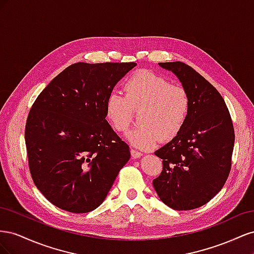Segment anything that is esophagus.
Masks as SVG:
<instances>
[{"label": "esophagus", "mask_w": 254, "mask_h": 254, "mask_svg": "<svg viewBox=\"0 0 254 254\" xmlns=\"http://www.w3.org/2000/svg\"><path fill=\"white\" fill-rule=\"evenodd\" d=\"M130 152H131V156H132V158H134V159H136V158H140V157H142V156H143V153H142L141 151H139V150H135V149H132V148H131V150H130Z\"/></svg>", "instance_id": "esophagus-1"}]
</instances>
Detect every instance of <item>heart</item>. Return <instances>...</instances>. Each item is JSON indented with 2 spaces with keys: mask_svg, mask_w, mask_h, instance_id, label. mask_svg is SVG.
Wrapping results in <instances>:
<instances>
[{
  "mask_svg": "<svg viewBox=\"0 0 254 254\" xmlns=\"http://www.w3.org/2000/svg\"><path fill=\"white\" fill-rule=\"evenodd\" d=\"M124 95L112 92L106 101V117L118 132H124L140 112V126L127 133L129 142L139 148H151L159 137L173 139L186 124L190 112L187 90L148 71H139L125 81Z\"/></svg>",
  "mask_w": 254,
  "mask_h": 254,
  "instance_id": "1",
  "label": "heart"
}]
</instances>
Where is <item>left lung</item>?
Returning a JSON list of instances; mask_svg holds the SVG:
<instances>
[{"label":"left lung","instance_id":"1","mask_svg":"<svg viewBox=\"0 0 254 254\" xmlns=\"http://www.w3.org/2000/svg\"><path fill=\"white\" fill-rule=\"evenodd\" d=\"M159 65L178 77L190 107L179 133L155 152L163 160V168L152 184L167 206L197 209L228 179L235 137L232 120L219 92L193 67L180 61Z\"/></svg>","mask_w":254,"mask_h":254}]
</instances>
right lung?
I'll use <instances>...</instances> for the list:
<instances>
[{
  "label": "right lung",
  "mask_w": 254,
  "mask_h": 254,
  "mask_svg": "<svg viewBox=\"0 0 254 254\" xmlns=\"http://www.w3.org/2000/svg\"><path fill=\"white\" fill-rule=\"evenodd\" d=\"M135 63H77L37 97L28 113L25 144L34 183L50 202L71 213L102 204L129 146L106 120V101Z\"/></svg>",
  "instance_id": "obj_1"
}]
</instances>
